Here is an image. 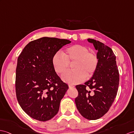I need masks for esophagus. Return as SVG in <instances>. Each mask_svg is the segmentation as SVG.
<instances>
[{
  "label": "esophagus",
  "instance_id": "esophagus-1",
  "mask_svg": "<svg viewBox=\"0 0 134 134\" xmlns=\"http://www.w3.org/2000/svg\"><path fill=\"white\" fill-rule=\"evenodd\" d=\"M69 88H73L74 87V86L73 85H69Z\"/></svg>",
  "mask_w": 134,
  "mask_h": 134
}]
</instances>
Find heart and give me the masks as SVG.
Wrapping results in <instances>:
<instances>
[{"instance_id":"b5f03b06","label":"heart","mask_w":134,"mask_h":134,"mask_svg":"<svg viewBox=\"0 0 134 134\" xmlns=\"http://www.w3.org/2000/svg\"><path fill=\"white\" fill-rule=\"evenodd\" d=\"M52 63L54 71L59 75L63 74L69 68V63H74V69L65 73L62 80L68 83L78 84L83 82L86 76H93L97 68L98 58L87 47L77 44L65 49L63 54L56 53L52 57Z\"/></svg>"}]
</instances>
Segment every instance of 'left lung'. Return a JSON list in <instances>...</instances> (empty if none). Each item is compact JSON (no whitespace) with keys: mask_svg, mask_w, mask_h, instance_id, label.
Instances as JSON below:
<instances>
[{"mask_svg":"<svg viewBox=\"0 0 134 134\" xmlns=\"http://www.w3.org/2000/svg\"><path fill=\"white\" fill-rule=\"evenodd\" d=\"M87 41L98 51V64L93 77L85 85L76 86L78 96L75 102L81 115L96 120L103 116L111 106L118 92L119 74L111 49L94 39L88 38ZM90 90L94 92L92 95L90 94Z\"/></svg>","mask_w":134,"mask_h":134,"instance_id":"1","label":"left lung"}]
</instances>
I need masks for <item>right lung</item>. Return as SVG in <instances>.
Here are the masks:
<instances>
[{"label":"right lung","mask_w":134,"mask_h":134,"mask_svg":"<svg viewBox=\"0 0 134 134\" xmlns=\"http://www.w3.org/2000/svg\"><path fill=\"white\" fill-rule=\"evenodd\" d=\"M66 39L44 37L29 42L18 58L16 98L21 109L31 118L47 121L56 115L61 100L68 89L52 65V57Z\"/></svg>","instance_id":"obj_1"}]
</instances>
